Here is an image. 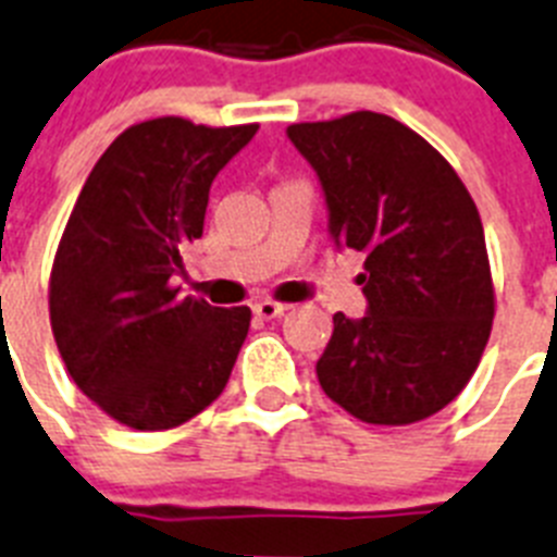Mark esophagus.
<instances>
[{
    "instance_id": "34e87169",
    "label": "esophagus",
    "mask_w": 557,
    "mask_h": 557,
    "mask_svg": "<svg viewBox=\"0 0 557 557\" xmlns=\"http://www.w3.org/2000/svg\"><path fill=\"white\" fill-rule=\"evenodd\" d=\"M253 312L259 318H264V321H273V318H278L287 312V304H278V301H270V298H264V301L253 304Z\"/></svg>"
}]
</instances>
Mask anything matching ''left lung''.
I'll return each instance as SVG.
<instances>
[{
    "label": "left lung",
    "mask_w": 557,
    "mask_h": 557,
    "mask_svg": "<svg viewBox=\"0 0 557 557\" xmlns=\"http://www.w3.org/2000/svg\"><path fill=\"white\" fill-rule=\"evenodd\" d=\"M318 171L335 242L366 253L369 315L332 318L318 380L372 425H411L459 397L496 315L476 202L440 151L380 112L287 129Z\"/></svg>",
    "instance_id": "8db88e82"
}]
</instances>
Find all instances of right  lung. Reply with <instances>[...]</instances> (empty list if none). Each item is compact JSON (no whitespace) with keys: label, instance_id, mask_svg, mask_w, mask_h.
Returning a JSON list of instances; mask_svg holds the SVG:
<instances>
[{"label":"right lung","instance_id":"add662e5","mask_svg":"<svg viewBox=\"0 0 557 557\" xmlns=\"http://www.w3.org/2000/svg\"><path fill=\"white\" fill-rule=\"evenodd\" d=\"M259 123L165 115L129 126L89 171L50 270V326L66 372L103 414L169 431L206 411L233 372L250 307L171 284L202 236L213 177Z\"/></svg>","mask_w":557,"mask_h":557}]
</instances>
